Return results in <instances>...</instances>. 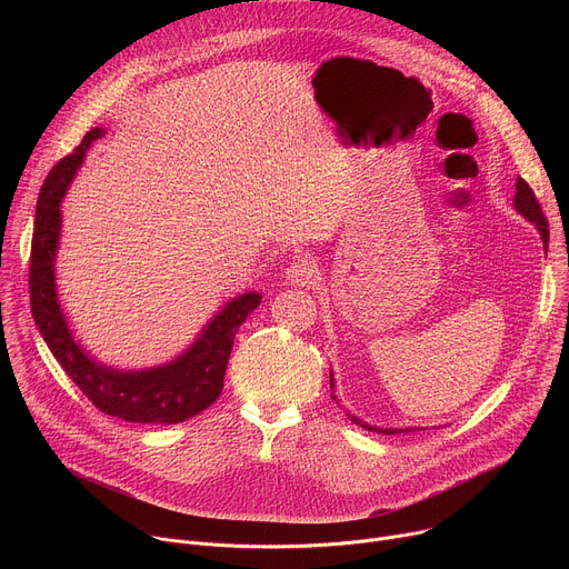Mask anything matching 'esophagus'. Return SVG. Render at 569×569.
<instances>
[{
  "instance_id": "obj_1",
  "label": "esophagus",
  "mask_w": 569,
  "mask_h": 569,
  "mask_svg": "<svg viewBox=\"0 0 569 569\" xmlns=\"http://www.w3.org/2000/svg\"><path fill=\"white\" fill-rule=\"evenodd\" d=\"M317 261L310 254H295L286 270V281L290 286H310L317 281Z\"/></svg>"
}]
</instances>
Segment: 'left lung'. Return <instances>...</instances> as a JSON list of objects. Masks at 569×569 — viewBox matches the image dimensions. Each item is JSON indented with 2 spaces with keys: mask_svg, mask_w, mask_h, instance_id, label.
I'll return each mask as SVG.
<instances>
[{
  "mask_svg": "<svg viewBox=\"0 0 569 569\" xmlns=\"http://www.w3.org/2000/svg\"><path fill=\"white\" fill-rule=\"evenodd\" d=\"M513 204H516V211H518V213H522L529 222L536 224V229L540 231V238H542V246H545V250H547V246H549V224H547V218H545V213H542V207H540L538 200H536V193L531 191V187H529L522 178H518V182H516ZM333 387H336V380H333V371H331V396H333ZM333 398H336V396H333ZM349 419H351L353 423H358L360 428L371 430V432H382V435H398V432H402V430H393V428L382 430V428L367 426V423H362L360 419H356L353 415H349ZM405 432H412V430H405Z\"/></svg>",
  "mask_w": 569,
  "mask_h": 569,
  "instance_id": "obj_1",
  "label": "left lung"
}]
</instances>
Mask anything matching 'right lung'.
<instances>
[{
    "label": "right lung",
    "mask_w": 569,
    "mask_h": 569,
    "mask_svg": "<svg viewBox=\"0 0 569 569\" xmlns=\"http://www.w3.org/2000/svg\"><path fill=\"white\" fill-rule=\"evenodd\" d=\"M103 134V128H92L80 146L49 171L40 189L29 268L31 312L53 358L101 412L130 423H182L207 410L220 396L236 331L261 303V295L246 292L227 301L182 356L143 371L101 365L73 340L56 292L53 263L62 224L60 202L83 164L88 148Z\"/></svg>",
    "instance_id": "right-lung-1"
}]
</instances>
